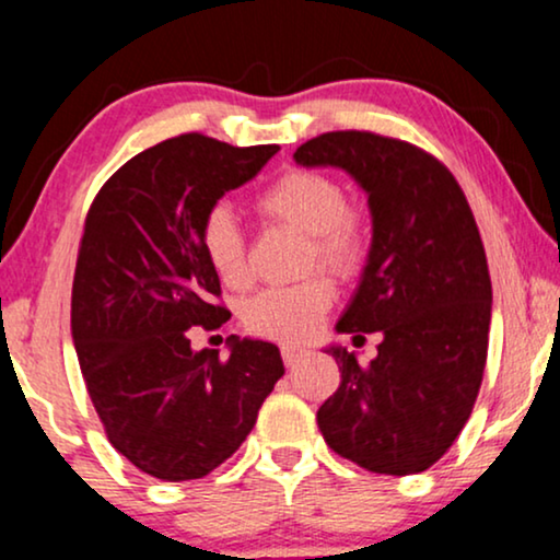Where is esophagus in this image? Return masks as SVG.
<instances>
[{
	"label": "esophagus",
	"mask_w": 560,
	"mask_h": 560,
	"mask_svg": "<svg viewBox=\"0 0 560 560\" xmlns=\"http://www.w3.org/2000/svg\"><path fill=\"white\" fill-rule=\"evenodd\" d=\"M303 355H306V350L295 348V345H282V361H285L288 369H291V365L299 363Z\"/></svg>",
	"instance_id": "obj_1"
}]
</instances>
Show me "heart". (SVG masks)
I'll return each instance as SVG.
<instances>
[{
  "instance_id": "obj_1",
  "label": "heart",
  "mask_w": 560,
  "mask_h": 560,
  "mask_svg": "<svg viewBox=\"0 0 560 560\" xmlns=\"http://www.w3.org/2000/svg\"><path fill=\"white\" fill-rule=\"evenodd\" d=\"M259 215L269 223L306 233L303 267H322L335 278H353L369 254V218L345 199L335 176L314 168H291L275 178L257 197ZM199 246L207 265L228 288L248 282L246 238L225 205L207 210L199 228ZM335 288L324 275L288 288H267L246 301L248 332L280 342H301L314 335L322 316L332 308Z\"/></svg>"
}]
</instances>
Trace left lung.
<instances>
[{"label":"left lung","instance_id":"obj_1","mask_svg":"<svg viewBox=\"0 0 560 560\" xmlns=\"http://www.w3.org/2000/svg\"><path fill=\"white\" fill-rule=\"evenodd\" d=\"M295 163L348 171L369 195L374 238L337 332H378V355L329 348L342 382L316 412L340 457L378 475H416L470 418L488 358L491 275L465 191L439 158L374 132H327Z\"/></svg>","mask_w":560,"mask_h":560}]
</instances>
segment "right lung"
I'll return each instance as SVG.
<instances>
[{
    "instance_id": "add662e5",
    "label": "right lung",
    "mask_w": 560,
    "mask_h": 560,
    "mask_svg": "<svg viewBox=\"0 0 560 560\" xmlns=\"http://www.w3.org/2000/svg\"><path fill=\"white\" fill-rule=\"evenodd\" d=\"M278 144L189 132L121 165L90 205L72 282V340L106 436L158 480L205 478L244 444L285 374L278 345L233 337L191 350V327L231 319L199 228Z\"/></svg>"
}]
</instances>
